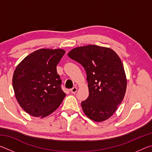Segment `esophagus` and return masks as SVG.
Listing matches in <instances>:
<instances>
[{
  "instance_id": "esophagus-1",
  "label": "esophagus",
  "mask_w": 152,
  "mask_h": 152,
  "mask_svg": "<svg viewBox=\"0 0 152 152\" xmlns=\"http://www.w3.org/2000/svg\"><path fill=\"white\" fill-rule=\"evenodd\" d=\"M70 92H71L72 94H75L76 92H77V88H76V87H74V88H72V89L70 90Z\"/></svg>"
}]
</instances>
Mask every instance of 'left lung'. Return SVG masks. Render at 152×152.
Segmentation results:
<instances>
[{
  "instance_id": "left-lung-1",
  "label": "left lung",
  "mask_w": 152,
  "mask_h": 152,
  "mask_svg": "<svg viewBox=\"0 0 152 152\" xmlns=\"http://www.w3.org/2000/svg\"><path fill=\"white\" fill-rule=\"evenodd\" d=\"M69 58L84 67L89 96L81 102L89 119L101 122L113 115L124 98L127 79L123 63L112 49L96 45L74 48Z\"/></svg>"
}]
</instances>
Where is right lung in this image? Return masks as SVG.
Here are the masks:
<instances>
[{
	"mask_svg": "<svg viewBox=\"0 0 152 152\" xmlns=\"http://www.w3.org/2000/svg\"><path fill=\"white\" fill-rule=\"evenodd\" d=\"M65 53L61 49H40L25 57L15 69L12 76L15 97L31 116H48L66 96L56 69Z\"/></svg>",
	"mask_w": 152,
	"mask_h": 152,
	"instance_id": "right-lung-1",
	"label": "right lung"
}]
</instances>
